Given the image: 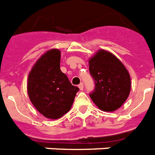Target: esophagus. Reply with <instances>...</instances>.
<instances>
[{"mask_svg": "<svg viewBox=\"0 0 155 155\" xmlns=\"http://www.w3.org/2000/svg\"><path fill=\"white\" fill-rule=\"evenodd\" d=\"M78 88L80 89V90H83V89H84V85H83V83H80V84H79Z\"/></svg>", "mask_w": 155, "mask_h": 155, "instance_id": "obj_1", "label": "esophagus"}]
</instances>
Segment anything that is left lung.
Listing matches in <instances>:
<instances>
[{
	"label": "left lung",
	"instance_id": "obj_1",
	"mask_svg": "<svg viewBox=\"0 0 155 155\" xmlns=\"http://www.w3.org/2000/svg\"><path fill=\"white\" fill-rule=\"evenodd\" d=\"M89 72L95 81L90 98L104 112H114L124 104L131 91V77L118 58L99 50L89 60Z\"/></svg>",
	"mask_w": 155,
	"mask_h": 155
}]
</instances>
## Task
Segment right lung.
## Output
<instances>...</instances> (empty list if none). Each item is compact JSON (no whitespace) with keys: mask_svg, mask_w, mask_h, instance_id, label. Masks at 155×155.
Masks as SVG:
<instances>
[{"mask_svg":"<svg viewBox=\"0 0 155 155\" xmlns=\"http://www.w3.org/2000/svg\"><path fill=\"white\" fill-rule=\"evenodd\" d=\"M60 59L58 49L46 51L31 68L27 83L31 102L39 113L51 120L61 118L70 111L79 91L61 71Z\"/></svg>","mask_w":155,"mask_h":155,"instance_id":"obj_1","label":"right lung"}]
</instances>
